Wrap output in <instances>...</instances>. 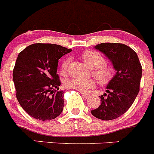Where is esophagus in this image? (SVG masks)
Listing matches in <instances>:
<instances>
[{"label":"esophagus","mask_w":154,"mask_h":154,"mask_svg":"<svg viewBox=\"0 0 154 154\" xmlns=\"http://www.w3.org/2000/svg\"><path fill=\"white\" fill-rule=\"evenodd\" d=\"M82 96H83L84 99H88V98L90 97V94H88V93H82Z\"/></svg>","instance_id":"esophagus-1"}]
</instances>
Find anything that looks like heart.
Masks as SVG:
<instances>
[{"label":"heart","mask_w":154,"mask_h":154,"mask_svg":"<svg viewBox=\"0 0 154 154\" xmlns=\"http://www.w3.org/2000/svg\"><path fill=\"white\" fill-rule=\"evenodd\" d=\"M82 58L92 68V74L99 83L103 85L108 83L114 76L115 69L112 65L106 63V58L99 52L86 50L82 54ZM69 62L70 58H67L61 63L60 72L62 75L67 74ZM64 84L66 88L75 89L83 93L88 92L96 85V82L93 79H83L75 77L67 79Z\"/></svg>","instance_id":"1"}]
</instances>
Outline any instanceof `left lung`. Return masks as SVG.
<instances>
[{
	"label": "left lung",
	"mask_w": 154,
	"mask_h": 154,
	"mask_svg": "<svg viewBox=\"0 0 154 154\" xmlns=\"http://www.w3.org/2000/svg\"><path fill=\"white\" fill-rule=\"evenodd\" d=\"M111 61L116 74L109 82L99 107L91 113L101 120H112L123 115L131 107L139 92L142 68L134 50L120 43H102L96 45Z\"/></svg>",
	"instance_id": "1"
}]
</instances>
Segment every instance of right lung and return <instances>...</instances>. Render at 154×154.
I'll use <instances>...</instances> for the list:
<instances>
[{
	"label": "right lung",
	"instance_id": "add662e5",
	"mask_svg": "<svg viewBox=\"0 0 154 154\" xmlns=\"http://www.w3.org/2000/svg\"><path fill=\"white\" fill-rule=\"evenodd\" d=\"M72 50L53 44H33L18 54L13 69L16 98L35 119L56 118L64 107V91L57 74L58 59Z\"/></svg>",
	"mask_w": 154,
	"mask_h": 154
}]
</instances>
